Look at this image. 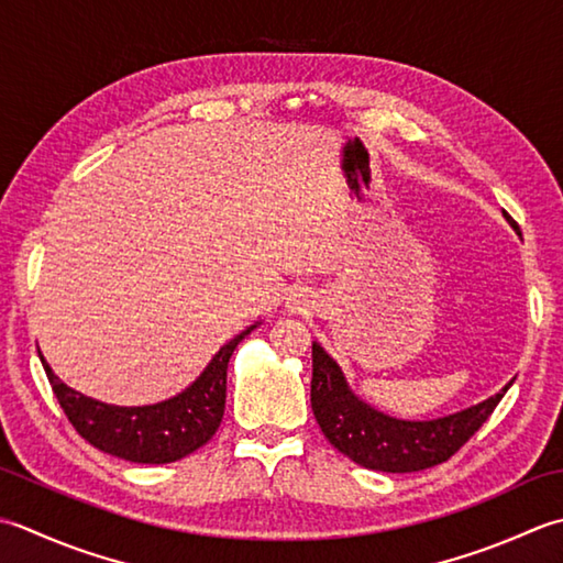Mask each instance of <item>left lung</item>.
Here are the masks:
<instances>
[{"label": "left lung", "instance_id": "8db88e82", "mask_svg": "<svg viewBox=\"0 0 563 563\" xmlns=\"http://www.w3.org/2000/svg\"><path fill=\"white\" fill-rule=\"evenodd\" d=\"M506 218L520 233L518 223ZM508 388L446 418L396 420L354 396L338 362L313 342L311 406L318 426L338 452L374 472L408 474L446 462L484 426Z\"/></svg>", "mask_w": 563, "mask_h": 563}]
</instances>
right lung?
<instances>
[{
	"label": "right lung",
	"mask_w": 563,
	"mask_h": 563,
	"mask_svg": "<svg viewBox=\"0 0 563 563\" xmlns=\"http://www.w3.org/2000/svg\"><path fill=\"white\" fill-rule=\"evenodd\" d=\"M252 328L243 330L218 350L211 364L187 391L163 400V404L143 408H119L91 400L65 386L43 357L41 362L57 404L65 410L73 428L89 444L107 454L125 459V462L169 464L197 452L221 426L225 410L228 362H231L238 342L245 340Z\"/></svg>",
	"instance_id": "1"
}]
</instances>
